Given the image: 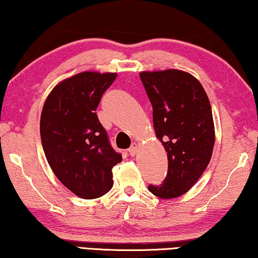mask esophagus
<instances>
[{"mask_svg": "<svg viewBox=\"0 0 258 258\" xmlns=\"http://www.w3.org/2000/svg\"><path fill=\"white\" fill-rule=\"evenodd\" d=\"M137 151H138V145H137V143H132V146L128 148L130 155L131 156H135V154H137Z\"/></svg>", "mask_w": 258, "mask_h": 258, "instance_id": "esophagus-1", "label": "esophagus"}]
</instances>
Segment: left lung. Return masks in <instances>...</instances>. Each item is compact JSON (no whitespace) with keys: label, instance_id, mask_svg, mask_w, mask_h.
Instances as JSON below:
<instances>
[{"label":"left lung","instance_id":"1","mask_svg":"<svg viewBox=\"0 0 258 258\" xmlns=\"http://www.w3.org/2000/svg\"><path fill=\"white\" fill-rule=\"evenodd\" d=\"M140 78L152 106L156 135L168 158L165 180L148 190L163 199L180 197L211 160L215 142L211 103L199 81L185 72H143Z\"/></svg>","mask_w":258,"mask_h":258}]
</instances>
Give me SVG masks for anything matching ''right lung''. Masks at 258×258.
Wrapping results in <instances>:
<instances>
[{
	"instance_id": "add662e5",
	"label": "right lung",
	"mask_w": 258,
	"mask_h": 258,
	"mask_svg": "<svg viewBox=\"0 0 258 258\" xmlns=\"http://www.w3.org/2000/svg\"><path fill=\"white\" fill-rule=\"evenodd\" d=\"M117 74L85 72L56 85L41 115L43 150L59 181L84 199L106 195L121 161L99 121L97 108Z\"/></svg>"
}]
</instances>
